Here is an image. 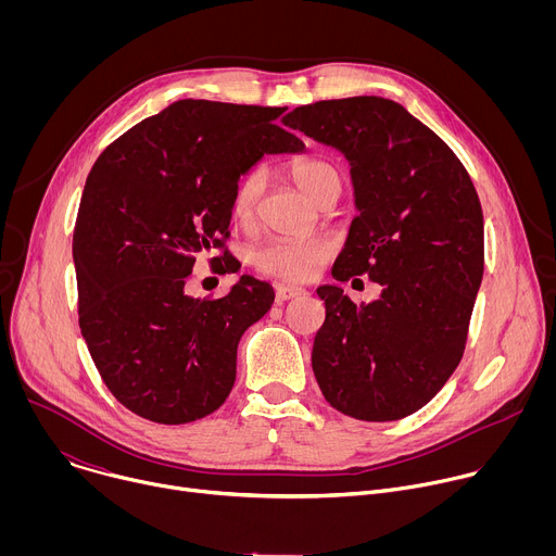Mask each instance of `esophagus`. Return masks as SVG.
I'll list each match as a JSON object with an SVG mask.
<instances>
[{
    "mask_svg": "<svg viewBox=\"0 0 556 556\" xmlns=\"http://www.w3.org/2000/svg\"><path fill=\"white\" fill-rule=\"evenodd\" d=\"M305 290L299 288V286H290V283H279L275 288V296H277V303H283V301H290V299H296V296H303Z\"/></svg>",
    "mask_w": 556,
    "mask_h": 556,
    "instance_id": "obj_1",
    "label": "esophagus"
}]
</instances>
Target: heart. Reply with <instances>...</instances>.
<instances>
[{"instance_id":"1","label":"heart","mask_w":556,"mask_h":556,"mask_svg":"<svg viewBox=\"0 0 556 556\" xmlns=\"http://www.w3.org/2000/svg\"><path fill=\"white\" fill-rule=\"evenodd\" d=\"M290 178L296 189L312 200L319 202L328 191H341L339 172L321 157H303L290 167ZM264 174L251 172L237 182L230 200V211L235 219L249 224L255 217L257 202L264 193ZM337 251V242L330 235H312V237H275L260 244L253 251V266L270 277L286 281H305L316 275Z\"/></svg>"}]
</instances>
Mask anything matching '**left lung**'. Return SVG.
<instances>
[{"label": "left lung", "instance_id": "left-lung-1", "mask_svg": "<svg viewBox=\"0 0 556 556\" xmlns=\"http://www.w3.org/2000/svg\"><path fill=\"white\" fill-rule=\"evenodd\" d=\"M350 165L354 217L332 266L337 281L369 273L378 299L356 305L321 286L326 321L312 369L341 414L401 420L422 409L464 354L484 275V215L448 144L380 97L319 101L286 116Z\"/></svg>", "mask_w": 556, "mask_h": 556}]
</instances>
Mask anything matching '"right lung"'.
Segmentation results:
<instances>
[{"mask_svg":"<svg viewBox=\"0 0 556 556\" xmlns=\"http://www.w3.org/2000/svg\"><path fill=\"white\" fill-rule=\"evenodd\" d=\"M283 110L176 101L116 138L88 176L72 237L78 326L114 399L140 418L213 414L242 334L275 301L251 275L222 299L189 296L185 279L222 247L240 178L264 155L305 149L279 125ZM222 262L237 273L230 255Z\"/></svg>","mask_w":556,"mask_h":556,"instance_id":"right-lung-1","label":"right lung"}]
</instances>
